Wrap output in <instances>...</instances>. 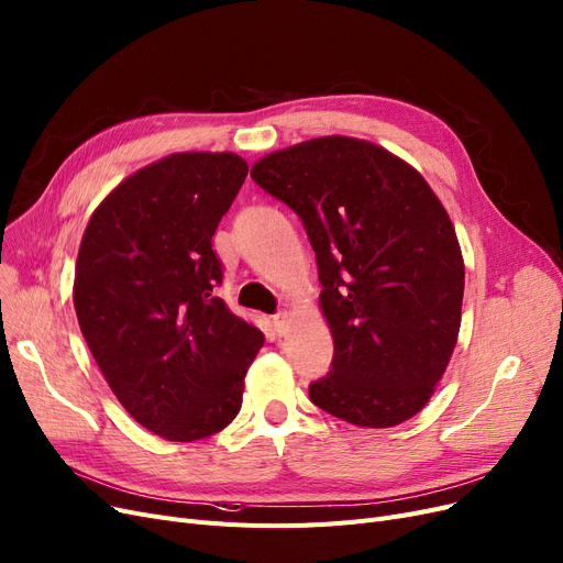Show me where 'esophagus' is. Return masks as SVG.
<instances>
[{
    "label": "esophagus",
    "instance_id": "obj_1",
    "mask_svg": "<svg viewBox=\"0 0 563 563\" xmlns=\"http://www.w3.org/2000/svg\"><path fill=\"white\" fill-rule=\"evenodd\" d=\"M274 329H276L278 336L287 334V331H289V313H287V310H280V313L274 316Z\"/></svg>",
    "mask_w": 563,
    "mask_h": 563
}]
</instances>
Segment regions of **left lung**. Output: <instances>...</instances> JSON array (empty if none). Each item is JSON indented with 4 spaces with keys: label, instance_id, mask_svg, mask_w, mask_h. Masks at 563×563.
I'll return each instance as SVG.
<instances>
[{
    "label": "left lung",
    "instance_id": "obj_1",
    "mask_svg": "<svg viewBox=\"0 0 563 563\" xmlns=\"http://www.w3.org/2000/svg\"><path fill=\"white\" fill-rule=\"evenodd\" d=\"M250 176L292 208L316 250L334 362L310 401L366 429L410 420L462 324L464 257L445 206L406 159L341 134L268 153Z\"/></svg>",
    "mask_w": 563,
    "mask_h": 563
}]
</instances>
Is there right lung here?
Here are the masks:
<instances>
[{
    "instance_id": "obj_1",
    "label": "right lung",
    "mask_w": 563,
    "mask_h": 563,
    "mask_svg": "<svg viewBox=\"0 0 563 563\" xmlns=\"http://www.w3.org/2000/svg\"><path fill=\"white\" fill-rule=\"evenodd\" d=\"M247 176L236 153L166 155L118 183L82 232L74 308L111 391L166 441L222 431L262 331L216 297L211 239Z\"/></svg>"
}]
</instances>
